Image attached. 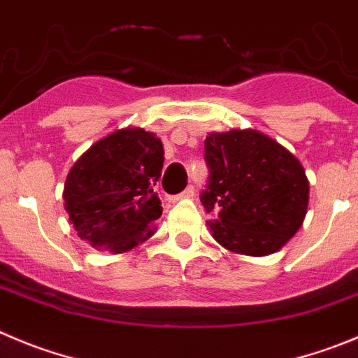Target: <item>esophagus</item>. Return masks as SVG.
Instances as JSON below:
<instances>
[{
	"label": "esophagus",
	"instance_id": "1",
	"mask_svg": "<svg viewBox=\"0 0 358 358\" xmlns=\"http://www.w3.org/2000/svg\"><path fill=\"white\" fill-rule=\"evenodd\" d=\"M192 196H194V187H187L185 190H183L182 194H178V196H175V198H173V201H178V199H187V198H192Z\"/></svg>",
	"mask_w": 358,
	"mask_h": 358
}]
</instances>
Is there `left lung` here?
<instances>
[{"label":"left lung","instance_id":"1","mask_svg":"<svg viewBox=\"0 0 358 358\" xmlns=\"http://www.w3.org/2000/svg\"><path fill=\"white\" fill-rule=\"evenodd\" d=\"M210 168L201 203L206 226L233 255L268 256L300 229L309 206V180L289 150L256 129L210 132Z\"/></svg>","mask_w":358,"mask_h":358}]
</instances>
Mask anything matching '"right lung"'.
<instances>
[{
    "instance_id": "obj_1",
    "label": "right lung",
    "mask_w": 358,
    "mask_h": 358,
    "mask_svg": "<svg viewBox=\"0 0 358 358\" xmlns=\"http://www.w3.org/2000/svg\"><path fill=\"white\" fill-rule=\"evenodd\" d=\"M162 166V141L141 127L118 129L90 146L63 189V205L81 240L113 255L146 242L162 215L153 192Z\"/></svg>"
}]
</instances>
